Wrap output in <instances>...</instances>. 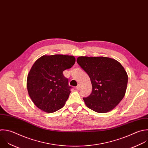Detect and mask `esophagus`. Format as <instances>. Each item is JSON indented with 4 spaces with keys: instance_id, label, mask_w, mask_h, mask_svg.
Instances as JSON below:
<instances>
[{
    "instance_id": "1",
    "label": "esophagus",
    "mask_w": 148,
    "mask_h": 148,
    "mask_svg": "<svg viewBox=\"0 0 148 148\" xmlns=\"http://www.w3.org/2000/svg\"><path fill=\"white\" fill-rule=\"evenodd\" d=\"M76 88H77V89H79L81 88V84H78L77 85V86H76Z\"/></svg>"
}]
</instances>
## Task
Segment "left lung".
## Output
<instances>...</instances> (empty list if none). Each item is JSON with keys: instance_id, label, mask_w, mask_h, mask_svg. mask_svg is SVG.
I'll list each match as a JSON object with an SVG mask.
<instances>
[{"instance_id": "1", "label": "left lung", "mask_w": 148, "mask_h": 148, "mask_svg": "<svg viewBox=\"0 0 148 148\" xmlns=\"http://www.w3.org/2000/svg\"><path fill=\"white\" fill-rule=\"evenodd\" d=\"M77 62L89 75L92 86L90 95L83 97L86 106L97 113L112 110L125 93L128 75L124 68L106 57L81 56Z\"/></svg>"}]
</instances>
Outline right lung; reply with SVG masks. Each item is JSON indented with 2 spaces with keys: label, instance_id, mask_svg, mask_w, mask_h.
<instances>
[{
  "label": "right lung",
  "instance_id": "obj_1",
  "mask_svg": "<svg viewBox=\"0 0 148 148\" xmlns=\"http://www.w3.org/2000/svg\"><path fill=\"white\" fill-rule=\"evenodd\" d=\"M75 62L74 56L54 55L43 56L34 63L27 77V89L39 109L53 113L63 107L72 87L63 71Z\"/></svg>",
  "mask_w": 148,
  "mask_h": 148
}]
</instances>
